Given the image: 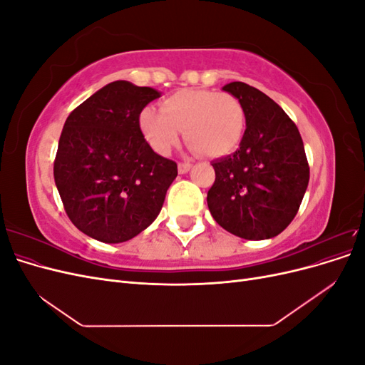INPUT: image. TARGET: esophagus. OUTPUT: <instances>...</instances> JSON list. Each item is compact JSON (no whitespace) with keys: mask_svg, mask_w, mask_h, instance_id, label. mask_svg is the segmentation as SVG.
<instances>
[{"mask_svg":"<svg viewBox=\"0 0 365 365\" xmlns=\"http://www.w3.org/2000/svg\"><path fill=\"white\" fill-rule=\"evenodd\" d=\"M190 169H192L190 163H178V172L180 173H187Z\"/></svg>","mask_w":365,"mask_h":365,"instance_id":"34e87169","label":"esophagus"}]
</instances>
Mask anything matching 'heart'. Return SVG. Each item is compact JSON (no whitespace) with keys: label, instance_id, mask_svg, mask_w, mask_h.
I'll use <instances>...</instances> for the list:
<instances>
[{"label":"heart","instance_id":"obj_1","mask_svg":"<svg viewBox=\"0 0 365 365\" xmlns=\"http://www.w3.org/2000/svg\"><path fill=\"white\" fill-rule=\"evenodd\" d=\"M245 108L231 93L182 90L160 103V113L146 108L140 128L150 148L168 155L178 145L180 130L193 150L205 157H225L244 137Z\"/></svg>","mask_w":365,"mask_h":365}]
</instances>
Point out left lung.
Wrapping results in <instances>:
<instances>
[{
  "label": "left lung",
  "mask_w": 365,
  "mask_h": 365,
  "mask_svg": "<svg viewBox=\"0 0 365 365\" xmlns=\"http://www.w3.org/2000/svg\"><path fill=\"white\" fill-rule=\"evenodd\" d=\"M224 91L244 105L247 129L235 153L212 163L208 210L231 235L269 239L292 222L307 189L303 140L289 115L257 88L231 82Z\"/></svg>",
  "instance_id": "8db88e82"
}]
</instances>
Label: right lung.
Returning <instances> with one entry per match:
<instances>
[{"mask_svg": "<svg viewBox=\"0 0 365 365\" xmlns=\"http://www.w3.org/2000/svg\"><path fill=\"white\" fill-rule=\"evenodd\" d=\"M160 97L149 86L108 83L65 120L54 182L71 222L105 244L126 242L158 216L178 175L175 161L152 150L140 114Z\"/></svg>", "mask_w": 365, "mask_h": 365, "instance_id": "obj_1", "label": "right lung"}]
</instances>
